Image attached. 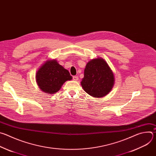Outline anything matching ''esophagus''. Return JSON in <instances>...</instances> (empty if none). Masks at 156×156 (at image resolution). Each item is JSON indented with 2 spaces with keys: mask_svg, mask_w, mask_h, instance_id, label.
<instances>
[{
  "mask_svg": "<svg viewBox=\"0 0 156 156\" xmlns=\"http://www.w3.org/2000/svg\"><path fill=\"white\" fill-rule=\"evenodd\" d=\"M73 80L74 81H78V77L76 76H73Z\"/></svg>",
  "mask_w": 156,
  "mask_h": 156,
  "instance_id": "esophagus-1",
  "label": "esophagus"
}]
</instances>
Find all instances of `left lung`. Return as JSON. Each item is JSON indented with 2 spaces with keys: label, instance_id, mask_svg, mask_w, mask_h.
Returning <instances> with one entry per match:
<instances>
[{
  "label": "left lung",
  "instance_id": "left-lung-1",
  "mask_svg": "<svg viewBox=\"0 0 156 156\" xmlns=\"http://www.w3.org/2000/svg\"><path fill=\"white\" fill-rule=\"evenodd\" d=\"M114 83V74L104 59L98 57L87 63L81 84L89 95L104 97L112 90Z\"/></svg>",
  "mask_w": 156,
  "mask_h": 156
}]
</instances>
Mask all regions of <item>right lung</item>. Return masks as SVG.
<instances>
[{
	"mask_svg": "<svg viewBox=\"0 0 156 156\" xmlns=\"http://www.w3.org/2000/svg\"><path fill=\"white\" fill-rule=\"evenodd\" d=\"M72 80L69 72L60 65L56 59L47 60L39 68L36 73V81L45 93H57L66 81Z\"/></svg>",
	"mask_w": 156,
	"mask_h": 156,
	"instance_id": "1",
	"label": "right lung"
}]
</instances>
